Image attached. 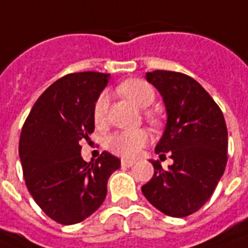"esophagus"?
Listing matches in <instances>:
<instances>
[{
  "label": "esophagus",
  "mask_w": 248,
  "mask_h": 248,
  "mask_svg": "<svg viewBox=\"0 0 248 248\" xmlns=\"http://www.w3.org/2000/svg\"><path fill=\"white\" fill-rule=\"evenodd\" d=\"M133 165H135V161H132V160H128V158L122 160V166H124V168H131Z\"/></svg>",
  "instance_id": "obj_1"
}]
</instances>
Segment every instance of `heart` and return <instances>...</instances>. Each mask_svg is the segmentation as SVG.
I'll return each instance as SVG.
<instances>
[{
  "label": "heart",
  "instance_id": "obj_1",
  "mask_svg": "<svg viewBox=\"0 0 248 248\" xmlns=\"http://www.w3.org/2000/svg\"><path fill=\"white\" fill-rule=\"evenodd\" d=\"M117 91L140 108H146V107L152 106L156 99V92L153 90V87L141 79L125 80L117 86ZM108 106H109L108 95L103 92L96 99L95 106H93V112H92L93 122L96 126L104 125L107 120V113H108ZM145 119L152 125H157L160 123V119L155 112L146 111ZM148 140H149V136L144 129L120 131L115 132L107 137L106 146L108 151H111L117 156L131 158V157L136 156L139 151L148 142Z\"/></svg>",
  "mask_w": 248,
  "mask_h": 248
}]
</instances>
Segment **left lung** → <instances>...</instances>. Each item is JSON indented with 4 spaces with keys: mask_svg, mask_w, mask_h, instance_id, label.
Masks as SVG:
<instances>
[{
    "mask_svg": "<svg viewBox=\"0 0 248 248\" xmlns=\"http://www.w3.org/2000/svg\"><path fill=\"white\" fill-rule=\"evenodd\" d=\"M146 80L161 93L168 122L156 153L173 160L169 169L152 161L155 174L142 194L169 217H187L200 210L216 190L227 164V126L213 97L182 72H146Z\"/></svg>",
    "mask_w": 248,
    "mask_h": 248,
    "instance_id": "obj_1",
    "label": "left lung"
}]
</instances>
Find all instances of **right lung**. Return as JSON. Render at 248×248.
Segmentation results:
<instances>
[{
  "mask_svg": "<svg viewBox=\"0 0 248 248\" xmlns=\"http://www.w3.org/2000/svg\"><path fill=\"white\" fill-rule=\"evenodd\" d=\"M108 74L86 71L52 83L22 126L19 158L30 194L61 225H75L100 207L107 182L120 160L103 152L93 162L80 156L83 139L95 129L93 106Z\"/></svg>",
  "mask_w": 248,
  "mask_h": 248,
  "instance_id": "add662e5",
  "label": "right lung"
}]
</instances>
